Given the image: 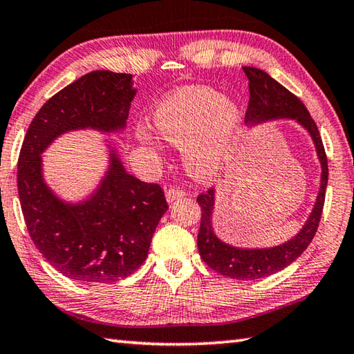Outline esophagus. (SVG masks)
I'll return each instance as SVG.
<instances>
[{
    "label": "esophagus",
    "mask_w": 354,
    "mask_h": 354,
    "mask_svg": "<svg viewBox=\"0 0 354 354\" xmlns=\"http://www.w3.org/2000/svg\"><path fill=\"white\" fill-rule=\"evenodd\" d=\"M165 196H167L169 203H173V201H176L179 198L185 196V192L183 189H179V187H170V189L167 190V193H165Z\"/></svg>",
    "instance_id": "1"
}]
</instances>
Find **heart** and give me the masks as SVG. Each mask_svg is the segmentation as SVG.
Instances as JSON below:
<instances>
[{
    "label": "heart",
    "instance_id": "b5f03b06",
    "mask_svg": "<svg viewBox=\"0 0 354 354\" xmlns=\"http://www.w3.org/2000/svg\"><path fill=\"white\" fill-rule=\"evenodd\" d=\"M153 122L171 144H187L184 165L198 178L216 175L238 150L244 131L238 104L212 87L173 93L156 107Z\"/></svg>",
    "mask_w": 354,
    "mask_h": 354
}]
</instances>
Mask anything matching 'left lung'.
Instances as JSON below:
<instances>
[{"label": "left lung", "instance_id": "left-lung-1", "mask_svg": "<svg viewBox=\"0 0 354 354\" xmlns=\"http://www.w3.org/2000/svg\"><path fill=\"white\" fill-rule=\"evenodd\" d=\"M248 78L250 100L245 110V122L256 124L274 118H293L308 130L316 145L317 156L322 165L321 190L315 209L307 224L293 239L273 248L242 250L224 244L216 238L212 228V212L214 205V190L209 189L196 198L201 205V225L198 233L199 254L214 272L232 279H261L281 272L306 252L319 227L325 203V190L328 183V162L322 138L313 118L310 116L304 102L264 71L256 67H242Z\"/></svg>", "mask_w": 354, "mask_h": 354}]
</instances>
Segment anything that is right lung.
<instances>
[{
    "label": "right lung",
    "mask_w": 354,
    "mask_h": 354,
    "mask_svg": "<svg viewBox=\"0 0 354 354\" xmlns=\"http://www.w3.org/2000/svg\"><path fill=\"white\" fill-rule=\"evenodd\" d=\"M135 93L129 73L90 72L39 109L21 145L17 179L27 230L48 264L73 281L116 282L136 272L169 204L159 184L131 176L116 155L92 198L62 203L43 181L41 151L67 130L124 129Z\"/></svg>",
    "instance_id": "1"
}]
</instances>
